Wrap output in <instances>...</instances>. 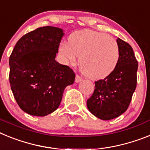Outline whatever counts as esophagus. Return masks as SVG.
Here are the masks:
<instances>
[{"instance_id":"1","label":"esophagus","mask_w":150,"mask_h":150,"mask_svg":"<svg viewBox=\"0 0 150 150\" xmlns=\"http://www.w3.org/2000/svg\"><path fill=\"white\" fill-rule=\"evenodd\" d=\"M81 81H82V78L80 75H76V76H75V82H80Z\"/></svg>"}]
</instances>
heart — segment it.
I'll use <instances>...</instances> for the list:
<instances>
[{
	"mask_svg": "<svg viewBox=\"0 0 150 150\" xmlns=\"http://www.w3.org/2000/svg\"><path fill=\"white\" fill-rule=\"evenodd\" d=\"M59 52L67 62L73 63L79 57L81 70L91 79L108 76L116 67L120 51L116 40L106 34L83 30L72 34L69 44L63 43Z\"/></svg>",
	"mask_w": 150,
	"mask_h": 150,
	"instance_id": "1",
	"label": "heart"
}]
</instances>
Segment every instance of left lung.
<instances>
[{"instance_id":"1","label":"left lung","mask_w":150,"mask_h":150,"mask_svg":"<svg viewBox=\"0 0 150 150\" xmlns=\"http://www.w3.org/2000/svg\"><path fill=\"white\" fill-rule=\"evenodd\" d=\"M120 56L116 67L104 79L95 81L87 101L89 111L102 120H110L126 111L137 87L138 62L128 43L117 39Z\"/></svg>"}]
</instances>
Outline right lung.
Here are the masks:
<instances>
[{
  "label": "right lung",
  "mask_w": 150,
  "mask_h": 150,
  "mask_svg": "<svg viewBox=\"0 0 150 150\" xmlns=\"http://www.w3.org/2000/svg\"><path fill=\"white\" fill-rule=\"evenodd\" d=\"M62 29L38 28L16 44L9 59L10 80L15 100L22 110L35 116H45L59 107L65 88L75 81L68 66L55 60Z\"/></svg>",
  "instance_id": "1"
}]
</instances>
